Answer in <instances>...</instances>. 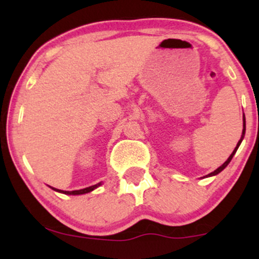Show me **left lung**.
<instances>
[{"label": "left lung", "instance_id": "8db88e82", "mask_svg": "<svg viewBox=\"0 0 259 259\" xmlns=\"http://www.w3.org/2000/svg\"><path fill=\"white\" fill-rule=\"evenodd\" d=\"M246 125H245V115H243V130H242V135H241V139H240V141L237 142V145H236V147H235V150L233 151V153L230 154V157H229V158L225 160V163H223V164L221 165V167H219L218 169H215L214 171H212V173L210 174H208L207 177H212V175H217L218 173H221V171L223 170V169H224L225 167H227V165L229 164V163H230V160L233 159V157H234V154H235V152H236L237 151V148H239V146H240V144H241V141H242V139H243V136H245V130H246V127H245Z\"/></svg>", "mask_w": 259, "mask_h": 259}]
</instances>
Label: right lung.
I'll list each match as a JSON object with an SVG mask.
<instances>
[{
  "mask_svg": "<svg viewBox=\"0 0 259 259\" xmlns=\"http://www.w3.org/2000/svg\"><path fill=\"white\" fill-rule=\"evenodd\" d=\"M100 185H101V183H100V184H96V185H94V186L86 187V189L75 190V191H63V190L53 189V187H52V189H53V190H56V191H58V192H62V194H65V195H82V194H88V192L92 191V190H95V189H96V187H99Z\"/></svg>",
  "mask_w": 259,
  "mask_h": 259,
  "instance_id": "add662e5",
  "label": "right lung"
}]
</instances>
